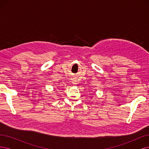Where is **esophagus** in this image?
<instances>
[{
	"label": "esophagus",
	"mask_w": 149,
	"mask_h": 149,
	"mask_svg": "<svg viewBox=\"0 0 149 149\" xmlns=\"http://www.w3.org/2000/svg\"><path fill=\"white\" fill-rule=\"evenodd\" d=\"M72 82H73V84H77V83H77V81H75V80H73V81H72Z\"/></svg>",
	"instance_id": "1"
}]
</instances>
